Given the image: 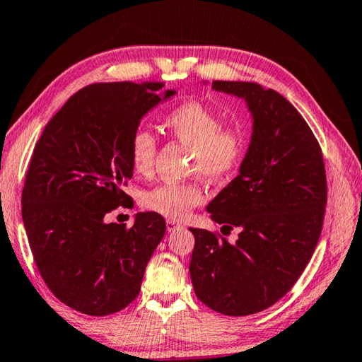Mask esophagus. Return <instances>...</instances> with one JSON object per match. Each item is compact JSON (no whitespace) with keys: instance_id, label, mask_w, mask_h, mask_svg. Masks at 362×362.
Returning <instances> with one entry per match:
<instances>
[{"instance_id":"34e87169","label":"esophagus","mask_w":362,"mask_h":362,"mask_svg":"<svg viewBox=\"0 0 362 362\" xmlns=\"http://www.w3.org/2000/svg\"><path fill=\"white\" fill-rule=\"evenodd\" d=\"M166 226H168V231H175L182 228V223L175 222V220H166Z\"/></svg>"}]
</instances>
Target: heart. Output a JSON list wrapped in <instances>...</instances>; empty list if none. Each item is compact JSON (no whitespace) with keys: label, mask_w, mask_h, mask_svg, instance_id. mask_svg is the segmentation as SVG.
<instances>
[{"label":"heart","mask_w":362,"mask_h":362,"mask_svg":"<svg viewBox=\"0 0 362 362\" xmlns=\"http://www.w3.org/2000/svg\"><path fill=\"white\" fill-rule=\"evenodd\" d=\"M163 126L170 136L192 146L189 173L211 182L230 179L241 166L247 150L246 131L240 124L222 126L218 113L201 102H185L164 116ZM158 150L150 131L137 129L129 144L134 173H151ZM204 193L198 182H166L144 193L142 206L168 218H183L203 203Z\"/></svg>","instance_id":"heart-1"}]
</instances>
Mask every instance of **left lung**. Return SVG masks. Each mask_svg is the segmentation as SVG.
Returning <instances> with one entry per match:
<instances>
[{"label":"left lung","mask_w":362,"mask_h":362,"mask_svg":"<svg viewBox=\"0 0 362 362\" xmlns=\"http://www.w3.org/2000/svg\"><path fill=\"white\" fill-rule=\"evenodd\" d=\"M212 89L246 102L252 136L240 174L207 204L214 222L240 228L238 240L189 228V276L211 310L247 316L284 297L308 265L327 203L326 169L310 126L276 90L247 81Z\"/></svg>","instance_id":"1"}]
</instances>
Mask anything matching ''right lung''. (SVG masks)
I'll use <instances>...</instances> for the list:
<instances>
[{
  "instance_id": "1",
  "label": "right lung",
  "mask_w": 362,
  "mask_h": 362,
  "mask_svg": "<svg viewBox=\"0 0 362 362\" xmlns=\"http://www.w3.org/2000/svg\"><path fill=\"white\" fill-rule=\"evenodd\" d=\"M161 83H95L78 90L35 145L22 192V218L36 267L70 308L107 316L139 296L150 257L166 233L156 212L134 225L103 217L131 201L129 144L140 119L175 90Z\"/></svg>"
}]
</instances>
